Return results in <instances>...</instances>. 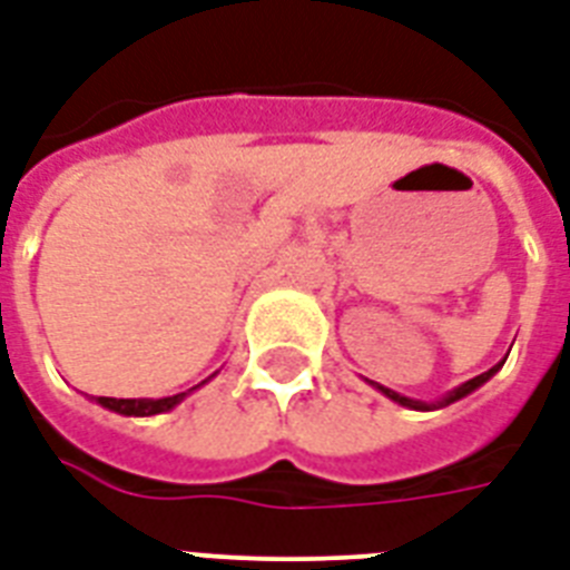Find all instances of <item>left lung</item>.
<instances>
[{
    "label": "left lung",
    "instance_id": "8db88e82",
    "mask_svg": "<svg viewBox=\"0 0 570 570\" xmlns=\"http://www.w3.org/2000/svg\"><path fill=\"white\" fill-rule=\"evenodd\" d=\"M501 365H503V360H501V363H498V365H492L489 372L478 374V377H471V381H465V383H462V386H456V390H451V392H448V395L436 397V401H415V397H406V395H401V392H395V390H386V386H377V383H372V386H374V390H377V392H383V395L390 397V401H395V404L406 406V410H421V413H430V410H442V406L453 404V401H460V397H465V395H471V392H474V390H480V386H483L485 381H492L494 374L501 372Z\"/></svg>",
    "mask_w": 570,
    "mask_h": 570
}]
</instances>
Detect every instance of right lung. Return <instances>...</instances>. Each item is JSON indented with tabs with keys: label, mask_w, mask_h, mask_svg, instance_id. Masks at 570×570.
Segmentation results:
<instances>
[{
	"label": "right lung",
	"mask_w": 570,
	"mask_h": 570,
	"mask_svg": "<svg viewBox=\"0 0 570 570\" xmlns=\"http://www.w3.org/2000/svg\"><path fill=\"white\" fill-rule=\"evenodd\" d=\"M210 377H216V372H213ZM210 377H207V381H210ZM207 381H202L198 386H193V390L178 392V395H169V397H96V404H101L105 410H110V413L134 415V419H149V415H160L175 410L184 397H189L196 390H202Z\"/></svg>",
	"instance_id": "add662e5"
}]
</instances>
